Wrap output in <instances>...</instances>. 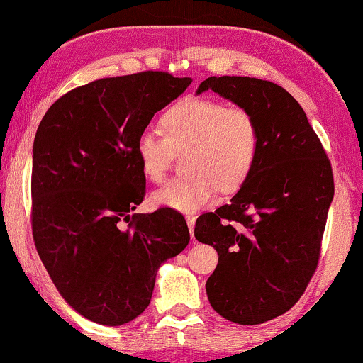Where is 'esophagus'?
<instances>
[{
    "instance_id": "1",
    "label": "esophagus",
    "mask_w": 363,
    "mask_h": 363,
    "mask_svg": "<svg viewBox=\"0 0 363 363\" xmlns=\"http://www.w3.org/2000/svg\"><path fill=\"white\" fill-rule=\"evenodd\" d=\"M196 220H197V216H194V215H187V216H186V221H187L189 231H191L192 241H194V226H196Z\"/></svg>"
}]
</instances>
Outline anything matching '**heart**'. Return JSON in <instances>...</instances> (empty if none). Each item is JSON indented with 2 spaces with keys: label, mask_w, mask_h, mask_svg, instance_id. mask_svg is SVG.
Returning <instances> with one entry per match:
<instances>
[{
  "label": "heart",
  "mask_w": 363,
  "mask_h": 363,
  "mask_svg": "<svg viewBox=\"0 0 363 363\" xmlns=\"http://www.w3.org/2000/svg\"><path fill=\"white\" fill-rule=\"evenodd\" d=\"M161 132H142L135 145L140 169L161 182L176 155L182 176L156 191L158 207L192 213L207 207L216 191L236 192L250 179L259 155V127L252 113L207 97H184L163 112Z\"/></svg>",
  "instance_id": "1"
}]
</instances>
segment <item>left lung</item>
<instances>
[{
    "label": "left lung",
    "instance_id": "8db88e82",
    "mask_svg": "<svg viewBox=\"0 0 363 363\" xmlns=\"http://www.w3.org/2000/svg\"><path fill=\"white\" fill-rule=\"evenodd\" d=\"M212 89L245 107L259 127V155L250 179L230 203L197 218V241L213 246L218 266L207 296L225 320L245 326L289 311L320 259L333 169L305 111L279 84L247 77H210Z\"/></svg>",
    "mask_w": 363,
    "mask_h": 363
}]
</instances>
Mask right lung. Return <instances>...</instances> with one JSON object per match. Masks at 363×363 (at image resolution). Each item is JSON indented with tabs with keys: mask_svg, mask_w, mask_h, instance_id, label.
<instances>
[{
	"mask_svg": "<svg viewBox=\"0 0 363 363\" xmlns=\"http://www.w3.org/2000/svg\"><path fill=\"white\" fill-rule=\"evenodd\" d=\"M191 83L164 72L97 79L53 102L37 128L32 235L52 282L86 320L122 326L142 315L158 269L189 245L176 210L132 212L147 184L138 135Z\"/></svg>",
	"mask_w": 363,
	"mask_h": 363,
	"instance_id": "right-lung-1",
	"label": "right lung"
}]
</instances>
